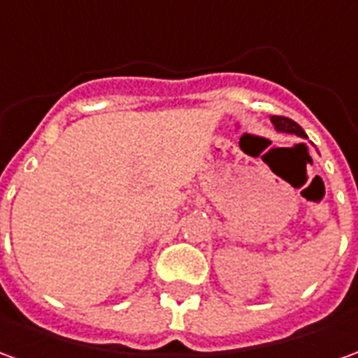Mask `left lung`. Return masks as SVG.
Segmentation results:
<instances>
[{
	"label": "left lung",
	"mask_w": 358,
	"mask_h": 358,
	"mask_svg": "<svg viewBox=\"0 0 358 358\" xmlns=\"http://www.w3.org/2000/svg\"><path fill=\"white\" fill-rule=\"evenodd\" d=\"M270 122L274 124L276 128V132H284V134H295V136H299V138H307V134L305 130L301 128L295 120L287 117H276V115H272L270 117Z\"/></svg>",
	"instance_id": "obj_1"
}]
</instances>
